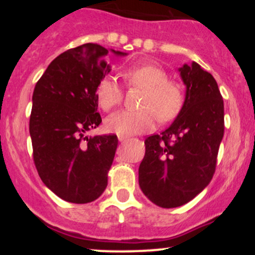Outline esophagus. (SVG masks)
<instances>
[{
    "mask_svg": "<svg viewBox=\"0 0 255 255\" xmlns=\"http://www.w3.org/2000/svg\"><path fill=\"white\" fill-rule=\"evenodd\" d=\"M119 140H120V141H121V142H126V141H128V140H129V139H128V137H126V136H121V135H120V136H119Z\"/></svg>",
    "mask_w": 255,
    "mask_h": 255,
    "instance_id": "1",
    "label": "esophagus"
}]
</instances>
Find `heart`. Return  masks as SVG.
<instances>
[{
  "label": "heart",
  "mask_w": 255,
  "mask_h": 255,
  "mask_svg": "<svg viewBox=\"0 0 255 255\" xmlns=\"http://www.w3.org/2000/svg\"><path fill=\"white\" fill-rule=\"evenodd\" d=\"M124 77L129 85L145 90L141 110H122L107 120V129L121 136L135 135L151 130L156 115L162 122L170 121L180 114L183 105V92L180 85L168 80L165 71L153 63L134 64L125 71ZM98 104L109 111L121 104L124 92L113 77H105L96 89Z\"/></svg>",
  "instance_id": "1"
}]
</instances>
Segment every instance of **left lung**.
I'll list each match as a JSON object with an SVG mask.
<instances>
[{
  "label": "left lung",
  "mask_w": 255,
  "mask_h": 255,
  "mask_svg": "<svg viewBox=\"0 0 255 255\" xmlns=\"http://www.w3.org/2000/svg\"><path fill=\"white\" fill-rule=\"evenodd\" d=\"M186 86L177 118L145 140L139 186L148 200L171 209L195 198L212 180L224 135V103L217 81L193 61L178 68Z\"/></svg>",
  "instance_id": "1"
}]
</instances>
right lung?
Wrapping results in <instances>:
<instances>
[{"label":"right lung","instance_id":"1","mask_svg":"<svg viewBox=\"0 0 255 255\" xmlns=\"http://www.w3.org/2000/svg\"><path fill=\"white\" fill-rule=\"evenodd\" d=\"M109 52L128 55L92 43L62 52L32 96L34 164L43 183L69 203L87 204L101 197L118 148L116 135H86L102 122L96 89L111 71Z\"/></svg>","mask_w":255,"mask_h":255}]
</instances>
